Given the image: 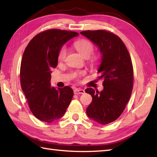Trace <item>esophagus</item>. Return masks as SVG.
<instances>
[{"label": "esophagus", "mask_w": 157, "mask_h": 157, "mask_svg": "<svg viewBox=\"0 0 157 157\" xmlns=\"http://www.w3.org/2000/svg\"><path fill=\"white\" fill-rule=\"evenodd\" d=\"M74 94H84V90L80 89H76L74 90Z\"/></svg>", "instance_id": "34e87169"}]
</instances>
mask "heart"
<instances>
[{
	"instance_id": "1",
	"label": "heart",
	"mask_w": 157,
	"mask_h": 157,
	"mask_svg": "<svg viewBox=\"0 0 157 157\" xmlns=\"http://www.w3.org/2000/svg\"><path fill=\"white\" fill-rule=\"evenodd\" d=\"M74 47L85 58H88L91 56L94 50V45H93L91 41L86 40V39H79V40L76 41L74 43ZM66 53H67V50H66V47H62L59 50V53H58V61L59 62L64 61L66 56ZM85 72H84V71L76 72L73 74V78L82 75Z\"/></svg>"
}]
</instances>
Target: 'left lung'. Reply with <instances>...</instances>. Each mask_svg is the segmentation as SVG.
<instances>
[{
  "instance_id": "1",
  "label": "left lung",
  "mask_w": 157,
  "mask_h": 157,
  "mask_svg": "<svg viewBox=\"0 0 157 157\" xmlns=\"http://www.w3.org/2000/svg\"><path fill=\"white\" fill-rule=\"evenodd\" d=\"M80 34L99 49L102 57L98 73L99 79H104L102 91L85 90L92 97L86 114L96 123L107 124L121 115L131 96L134 82L131 57L123 41L110 32L86 30Z\"/></svg>"
}]
</instances>
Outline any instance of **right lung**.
Instances as JSON below:
<instances>
[{
  "label": "right lung",
  "instance_id": "right-lung-1",
  "mask_svg": "<svg viewBox=\"0 0 157 157\" xmlns=\"http://www.w3.org/2000/svg\"><path fill=\"white\" fill-rule=\"evenodd\" d=\"M79 34L52 29L36 35L23 52L20 69L21 86L33 115L52 123L64 115L73 96L70 86H51V70L57 66L63 44Z\"/></svg>",
  "mask_w": 157,
  "mask_h": 157
}]
</instances>
